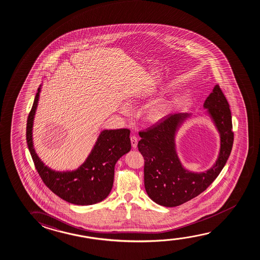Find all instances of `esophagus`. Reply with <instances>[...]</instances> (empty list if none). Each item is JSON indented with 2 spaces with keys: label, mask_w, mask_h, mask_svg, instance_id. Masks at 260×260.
Masks as SVG:
<instances>
[{
  "label": "esophagus",
  "mask_w": 260,
  "mask_h": 260,
  "mask_svg": "<svg viewBox=\"0 0 260 260\" xmlns=\"http://www.w3.org/2000/svg\"><path fill=\"white\" fill-rule=\"evenodd\" d=\"M131 142H132V146L134 149L137 148L138 147V139H137V137L136 136H132L131 137Z\"/></svg>",
  "instance_id": "obj_1"
}]
</instances>
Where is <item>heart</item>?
<instances>
[{
  "label": "heart",
  "instance_id": "heart-1",
  "mask_svg": "<svg viewBox=\"0 0 260 260\" xmlns=\"http://www.w3.org/2000/svg\"><path fill=\"white\" fill-rule=\"evenodd\" d=\"M172 109V105L168 102H159L151 106L147 113V119L151 121H159L162 120L170 113ZM121 113H127V107H121Z\"/></svg>",
  "mask_w": 260,
  "mask_h": 260
}]
</instances>
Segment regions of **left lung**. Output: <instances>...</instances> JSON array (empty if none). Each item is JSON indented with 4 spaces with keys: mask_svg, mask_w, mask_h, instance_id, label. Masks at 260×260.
<instances>
[{
    "mask_svg": "<svg viewBox=\"0 0 260 260\" xmlns=\"http://www.w3.org/2000/svg\"><path fill=\"white\" fill-rule=\"evenodd\" d=\"M203 108L220 137L217 159L203 172L185 168L176 147L179 128L196 116L195 113H172L146 132H140L141 140L138 147L145 159V188L151 200L160 206L176 207L199 196L215 181L229 158L234 143L232 115L218 85L204 102Z\"/></svg>",
    "mask_w": 260,
    "mask_h": 260,
    "instance_id": "left-lung-1",
    "label": "left lung"
}]
</instances>
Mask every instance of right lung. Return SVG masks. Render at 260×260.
Returning a JSON list of instances; mask_svg holds the SVG:
<instances>
[{"label": "right lung", "mask_w": 260, "mask_h": 260, "mask_svg": "<svg viewBox=\"0 0 260 260\" xmlns=\"http://www.w3.org/2000/svg\"><path fill=\"white\" fill-rule=\"evenodd\" d=\"M41 88L42 84L26 122V143L40 177L54 194L69 203L88 206L101 202L113 188L117 161L131 151V131L103 129L87 159L77 169H52L38 156L33 142V125Z\"/></svg>", "instance_id": "add662e5"}]
</instances>
